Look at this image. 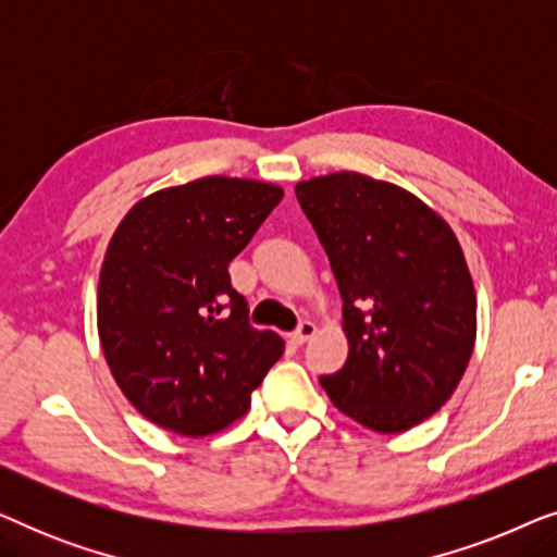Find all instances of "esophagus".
I'll return each mask as SVG.
<instances>
[{"instance_id":"obj_1","label":"esophagus","mask_w":557,"mask_h":557,"mask_svg":"<svg viewBox=\"0 0 557 557\" xmlns=\"http://www.w3.org/2000/svg\"><path fill=\"white\" fill-rule=\"evenodd\" d=\"M314 334H317L314 322H301L299 326H296V332L292 334V339L296 342V345H304V342H309Z\"/></svg>"}]
</instances>
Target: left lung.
I'll list each match as a JSON object with an SVG mask.
<instances>
[{"label": "left lung", "mask_w": 557, "mask_h": 557, "mask_svg": "<svg viewBox=\"0 0 557 557\" xmlns=\"http://www.w3.org/2000/svg\"><path fill=\"white\" fill-rule=\"evenodd\" d=\"M342 294L345 368L319 383L342 413L400 433L459 385L476 337V294L444 220L406 189L357 172L296 185Z\"/></svg>", "instance_id": "left-lung-1"}]
</instances>
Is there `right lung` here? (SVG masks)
<instances>
[{
  "mask_svg": "<svg viewBox=\"0 0 557 557\" xmlns=\"http://www.w3.org/2000/svg\"><path fill=\"white\" fill-rule=\"evenodd\" d=\"M284 197L276 185L202 177L136 202L98 278V334L116 383L151 423L208 436L250 408L284 355L256 330L227 265Z\"/></svg>",
  "mask_w": 557,
  "mask_h": 557,
  "instance_id": "1",
  "label": "right lung"
}]
</instances>
